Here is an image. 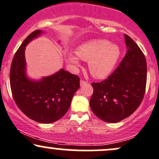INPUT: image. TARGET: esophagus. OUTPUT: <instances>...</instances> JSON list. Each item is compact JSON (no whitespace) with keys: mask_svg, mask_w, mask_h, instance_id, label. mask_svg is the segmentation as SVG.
Instances as JSON below:
<instances>
[{"mask_svg":"<svg viewBox=\"0 0 159 159\" xmlns=\"http://www.w3.org/2000/svg\"><path fill=\"white\" fill-rule=\"evenodd\" d=\"M88 82H86L85 81H84V80H81L80 81V84H81V86H84V85H86Z\"/></svg>","mask_w":159,"mask_h":159,"instance_id":"34e87169","label":"esophagus"}]
</instances>
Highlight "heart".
Segmentation results:
<instances>
[{
  "label": "heart",
  "mask_w": 159,
  "mask_h": 159,
  "mask_svg": "<svg viewBox=\"0 0 159 159\" xmlns=\"http://www.w3.org/2000/svg\"><path fill=\"white\" fill-rule=\"evenodd\" d=\"M76 54L69 53L66 61L78 67L81 60L88 61V69L92 76L102 79L111 74L120 57L121 50L116 43L102 39L90 40L76 49Z\"/></svg>",
  "instance_id": "1"
}]
</instances>
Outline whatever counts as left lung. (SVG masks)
Listing matches in <instances>:
<instances>
[{"label":"left lung","mask_w":159,"mask_h":159,"mask_svg":"<svg viewBox=\"0 0 159 159\" xmlns=\"http://www.w3.org/2000/svg\"><path fill=\"white\" fill-rule=\"evenodd\" d=\"M127 52L107 79L93 83L91 110L99 118L117 123L137 110L143 99L147 66L144 54L132 38L125 34Z\"/></svg>","instance_id":"8db88e82"}]
</instances>
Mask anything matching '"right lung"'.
Wrapping results in <instances>:
<instances>
[{
    "label": "right lung",
    "mask_w": 159,
    "mask_h": 159,
    "mask_svg": "<svg viewBox=\"0 0 159 159\" xmlns=\"http://www.w3.org/2000/svg\"><path fill=\"white\" fill-rule=\"evenodd\" d=\"M43 34V31L36 30L24 40L12 61L10 82L19 109L38 123L50 124L58 121L69 110L73 96L80 88V78L64 69L38 80L28 76L25 48Z\"/></svg>",
    "instance_id": "right-lung-1"
}]
</instances>
